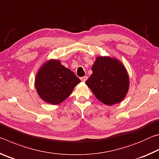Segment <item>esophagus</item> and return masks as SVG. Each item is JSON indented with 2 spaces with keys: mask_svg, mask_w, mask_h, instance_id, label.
I'll list each match as a JSON object with an SVG mask.
<instances>
[{
  "mask_svg": "<svg viewBox=\"0 0 159 159\" xmlns=\"http://www.w3.org/2000/svg\"><path fill=\"white\" fill-rule=\"evenodd\" d=\"M87 79H88V76H85L80 78V80H81L83 82L86 81V80H87Z\"/></svg>",
  "mask_w": 159,
  "mask_h": 159,
  "instance_id": "obj_1",
  "label": "esophagus"
}]
</instances>
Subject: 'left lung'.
<instances>
[{
  "mask_svg": "<svg viewBox=\"0 0 159 159\" xmlns=\"http://www.w3.org/2000/svg\"><path fill=\"white\" fill-rule=\"evenodd\" d=\"M92 71V75L85 83L98 100L107 105H113L123 100L128 90L129 78L119 61L98 57Z\"/></svg>",
  "mask_w": 159,
  "mask_h": 159,
  "instance_id": "8db88e82",
  "label": "left lung"
}]
</instances>
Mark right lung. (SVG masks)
I'll return each mask as SVG.
<instances>
[{"label":"right lung","instance_id":"1","mask_svg":"<svg viewBox=\"0 0 159 159\" xmlns=\"http://www.w3.org/2000/svg\"><path fill=\"white\" fill-rule=\"evenodd\" d=\"M80 82L73 71L57 60H50L38 72L35 81L41 98L52 104L62 102Z\"/></svg>","mask_w":159,"mask_h":159}]
</instances>
